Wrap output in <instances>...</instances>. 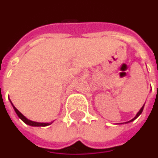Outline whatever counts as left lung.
Masks as SVG:
<instances>
[{"mask_svg":"<svg viewBox=\"0 0 158 158\" xmlns=\"http://www.w3.org/2000/svg\"><path fill=\"white\" fill-rule=\"evenodd\" d=\"M143 107H142V108H141V109H140V111H139V112H138V113H137V115H136V116H135V118H132V119H131V120H130V121H129V122H131V121H133V120H134V119H136V118H138V117H139V116H140V115H141V114H142V112H143Z\"/></svg>","mask_w":158,"mask_h":158,"instance_id":"8db88e82","label":"left lung"}]
</instances>
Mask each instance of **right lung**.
Wrapping results in <instances>:
<instances>
[{"label": "right lung", "instance_id": "1", "mask_svg": "<svg viewBox=\"0 0 158 158\" xmlns=\"http://www.w3.org/2000/svg\"><path fill=\"white\" fill-rule=\"evenodd\" d=\"M13 107H14V109H15V113H16V115L18 116V118L21 119V120H23L27 125H29V126H33V127H45V126H48V125H50L51 123H40V122H35V121H31V120H29V119H27L24 115H22L14 106H13Z\"/></svg>", "mask_w": 158, "mask_h": 158}]
</instances>
